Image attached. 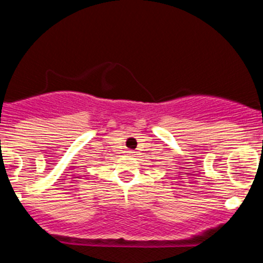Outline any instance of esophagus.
<instances>
[{
    "label": "esophagus",
    "instance_id": "esophagus-1",
    "mask_svg": "<svg viewBox=\"0 0 263 263\" xmlns=\"http://www.w3.org/2000/svg\"><path fill=\"white\" fill-rule=\"evenodd\" d=\"M127 153H128V155H134V151H127Z\"/></svg>",
    "mask_w": 263,
    "mask_h": 263
}]
</instances>
